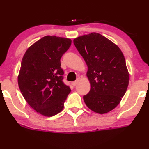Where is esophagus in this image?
Listing matches in <instances>:
<instances>
[{"mask_svg":"<svg viewBox=\"0 0 149 149\" xmlns=\"http://www.w3.org/2000/svg\"><path fill=\"white\" fill-rule=\"evenodd\" d=\"M77 82H78V80L75 81H73V82H72V85L74 86H76V84H77Z\"/></svg>","mask_w":149,"mask_h":149,"instance_id":"esophagus-1","label":"esophagus"}]
</instances>
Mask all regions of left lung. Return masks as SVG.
<instances>
[{
    "label": "left lung",
    "instance_id": "obj_1",
    "mask_svg": "<svg viewBox=\"0 0 149 149\" xmlns=\"http://www.w3.org/2000/svg\"><path fill=\"white\" fill-rule=\"evenodd\" d=\"M74 43L88 66L91 90L83 97L86 104L99 114L111 111L119 104L129 84L122 52L112 41L96 32L77 37Z\"/></svg>",
    "mask_w": 149,
    "mask_h": 149
}]
</instances>
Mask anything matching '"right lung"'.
<instances>
[{
    "instance_id": "obj_1",
    "label": "right lung",
    "mask_w": 149,
    "mask_h": 149,
    "mask_svg": "<svg viewBox=\"0 0 149 149\" xmlns=\"http://www.w3.org/2000/svg\"><path fill=\"white\" fill-rule=\"evenodd\" d=\"M72 40L46 36L27 49L17 77L18 85L29 105L46 117L58 114L71 89L63 82L60 59Z\"/></svg>"
}]
</instances>
